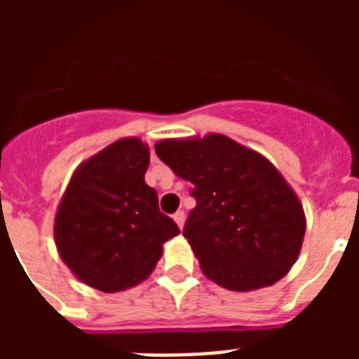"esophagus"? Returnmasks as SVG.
<instances>
[{
  "label": "esophagus",
  "instance_id": "obj_1",
  "mask_svg": "<svg viewBox=\"0 0 359 359\" xmlns=\"http://www.w3.org/2000/svg\"><path fill=\"white\" fill-rule=\"evenodd\" d=\"M174 221H176L177 226L183 228V224H185V212H183V210H177L176 214H174Z\"/></svg>",
  "mask_w": 359,
  "mask_h": 359
}]
</instances>
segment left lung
<instances>
[{"label":"left lung","mask_w":359,"mask_h":359,"mask_svg":"<svg viewBox=\"0 0 359 359\" xmlns=\"http://www.w3.org/2000/svg\"><path fill=\"white\" fill-rule=\"evenodd\" d=\"M158 158L192 183L183 236L205 277L230 291L280 280L297 262L306 215L277 167L224 135L158 142Z\"/></svg>","instance_id":"obj_1"}]
</instances>
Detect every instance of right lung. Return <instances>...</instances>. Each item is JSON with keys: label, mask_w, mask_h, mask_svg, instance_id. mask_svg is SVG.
Returning a JSON list of instances; mask_svg holds the SVG:
<instances>
[{"label": "right lung", "mask_w": 359, "mask_h": 359, "mask_svg": "<svg viewBox=\"0 0 359 359\" xmlns=\"http://www.w3.org/2000/svg\"><path fill=\"white\" fill-rule=\"evenodd\" d=\"M149 156L140 138L113 142L79 165L57 208L53 237L62 262L104 293L144 282L163 243L180 233L145 183Z\"/></svg>", "instance_id": "add662e5"}]
</instances>
